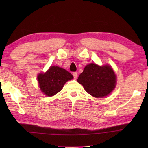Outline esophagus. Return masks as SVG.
<instances>
[{"instance_id": "34e87169", "label": "esophagus", "mask_w": 148, "mask_h": 148, "mask_svg": "<svg viewBox=\"0 0 148 148\" xmlns=\"http://www.w3.org/2000/svg\"><path fill=\"white\" fill-rule=\"evenodd\" d=\"M73 76H74V79H76L77 78V72H73Z\"/></svg>"}]
</instances>
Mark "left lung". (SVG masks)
<instances>
[{"label":"left lung","instance_id":"1","mask_svg":"<svg viewBox=\"0 0 148 148\" xmlns=\"http://www.w3.org/2000/svg\"><path fill=\"white\" fill-rule=\"evenodd\" d=\"M86 91L97 98L110 93L116 87V76L110 66H99L91 63L85 67L77 78Z\"/></svg>","mask_w":148,"mask_h":148}]
</instances>
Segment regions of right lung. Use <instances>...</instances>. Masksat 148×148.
Listing matches in <instances>:
<instances>
[{"mask_svg":"<svg viewBox=\"0 0 148 148\" xmlns=\"http://www.w3.org/2000/svg\"><path fill=\"white\" fill-rule=\"evenodd\" d=\"M72 79L73 76L69 72L58 66H51L46 73L38 76L40 88L48 97L59 92L64 84Z\"/></svg>","mask_w":148,"mask_h":148,"instance_id":"add662e5","label":"right lung"}]
</instances>
